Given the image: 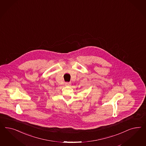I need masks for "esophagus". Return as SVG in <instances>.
<instances>
[{
	"label": "esophagus",
	"mask_w": 146,
	"mask_h": 146,
	"mask_svg": "<svg viewBox=\"0 0 146 146\" xmlns=\"http://www.w3.org/2000/svg\"><path fill=\"white\" fill-rule=\"evenodd\" d=\"M65 84L66 86H70L71 85V84L70 82H66Z\"/></svg>",
	"instance_id": "34e87169"
}]
</instances>
